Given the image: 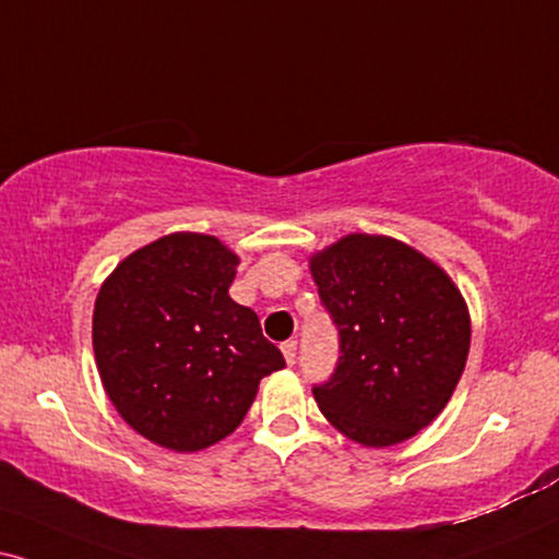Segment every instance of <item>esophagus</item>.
Masks as SVG:
<instances>
[{
  "mask_svg": "<svg viewBox=\"0 0 559 559\" xmlns=\"http://www.w3.org/2000/svg\"><path fill=\"white\" fill-rule=\"evenodd\" d=\"M281 350H284L286 364L294 366V364H296V350H299V343H296V341H286L284 345H281Z\"/></svg>",
  "mask_w": 559,
  "mask_h": 559,
  "instance_id": "1",
  "label": "esophagus"
}]
</instances>
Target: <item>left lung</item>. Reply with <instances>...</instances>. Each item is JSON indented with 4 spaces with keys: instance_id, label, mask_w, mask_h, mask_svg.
Segmentation results:
<instances>
[{
    "instance_id": "1",
    "label": "left lung",
    "mask_w": 559,
    "mask_h": 559,
    "mask_svg": "<svg viewBox=\"0 0 559 559\" xmlns=\"http://www.w3.org/2000/svg\"><path fill=\"white\" fill-rule=\"evenodd\" d=\"M341 335V358L314 400L332 426L371 449L430 426L467 364V301L443 267L381 235H348L309 258Z\"/></svg>"
}]
</instances>
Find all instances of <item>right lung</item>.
<instances>
[{
	"label": "right lung",
	"instance_id": "1",
	"mask_svg": "<svg viewBox=\"0 0 559 559\" xmlns=\"http://www.w3.org/2000/svg\"><path fill=\"white\" fill-rule=\"evenodd\" d=\"M239 258L211 235L175 231L131 252L100 286L92 348L112 407L157 447L227 438L286 361L258 314L229 296Z\"/></svg>",
	"mask_w": 559,
	"mask_h": 559
}]
</instances>
